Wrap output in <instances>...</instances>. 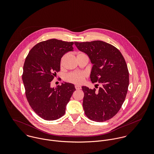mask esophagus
<instances>
[{"label": "esophagus", "mask_w": 154, "mask_h": 154, "mask_svg": "<svg viewBox=\"0 0 154 154\" xmlns=\"http://www.w3.org/2000/svg\"><path fill=\"white\" fill-rule=\"evenodd\" d=\"M75 87L76 88V89H77V90H79V89H81V86H79V85H75Z\"/></svg>", "instance_id": "34e87169"}]
</instances>
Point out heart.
<instances>
[{"mask_svg": "<svg viewBox=\"0 0 154 154\" xmlns=\"http://www.w3.org/2000/svg\"><path fill=\"white\" fill-rule=\"evenodd\" d=\"M66 56H67L66 54H64L60 59V65L61 67H63L64 65ZM76 57H77V59H78L82 57H88V56L84 52L78 51L76 53ZM86 78H87V74L85 73L73 72H70L67 74L65 77V79L68 82H70L75 84H81L84 82Z\"/></svg>", "mask_w": 154, "mask_h": 154, "instance_id": "b5f03b06", "label": "heart"}]
</instances>
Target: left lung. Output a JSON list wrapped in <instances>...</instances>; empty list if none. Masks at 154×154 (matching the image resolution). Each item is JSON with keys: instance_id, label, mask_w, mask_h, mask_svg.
Masks as SVG:
<instances>
[{"instance_id": "1", "label": "left lung", "mask_w": 154, "mask_h": 154, "mask_svg": "<svg viewBox=\"0 0 154 154\" xmlns=\"http://www.w3.org/2000/svg\"><path fill=\"white\" fill-rule=\"evenodd\" d=\"M75 44L88 54L94 65L91 81L101 85L98 90L82 87L85 114L95 122L107 121L119 112L126 97L129 75L126 61L116 47L103 41L75 42Z\"/></svg>"}]
</instances>
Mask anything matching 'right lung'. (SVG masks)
<instances>
[{
	"label": "right lung",
	"mask_w": 154,
	"mask_h": 154,
	"mask_svg": "<svg viewBox=\"0 0 154 154\" xmlns=\"http://www.w3.org/2000/svg\"><path fill=\"white\" fill-rule=\"evenodd\" d=\"M73 44L57 39L43 41L35 45L25 59L22 73L25 95L32 109L45 120L62 117L76 90L73 84L66 82L55 89L50 87L60 70L61 57L73 50Z\"/></svg>",
	"instance_id": "obj_1"
}]
</instances>
